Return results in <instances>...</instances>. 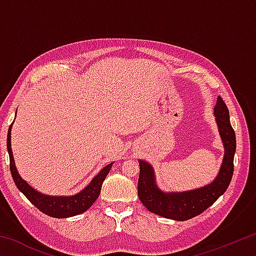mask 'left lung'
<instances>
[{
    "instance_id": "obj_1",
    "label": "left lung",
    "mask_w": 256,
    "mask_h": 256,
    "mask_svg": "<svg viewBox=\"0 0 256 256\" xmlns=\"http://www.w3.org/2000/svg\"><path fill=\"white\" fill-rule=\"evenodd\" d=\"M214 115L224 154L218 174L211 183L183 192H164L156 182L154 167L148 162L138 159V196L150 212L164 218L185 222L202 214L226 192L234 172L236 136L229 120L228 108L220 96L216 99Z\"/></svg>"
}]
</instances>
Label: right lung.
<instances>
[{
	"label": "right lung",
	"mask_w": 256,
	"mask_h": 256,
	"mask_svg": "<svg viewBox=\"0 0 256 256\" xmlns=\"http://www.w3.org/2000/svg\"><path fill=\"white\" fill-rule=\"evenodd\" d=\"M12 125H14V123L10 125L8 131L6 146L8 157H10V170L12 178H14L16 188H18L20 192L24 193L26 198H27L38 210L44 212L47 216H53V218H68V216L84 214V211L88 210L89 208L94 204V201L97 200L99 194H100L102 182L105 180L106 176L112 170V166L114 162H110V164L104 167L84 190H80L79 193L74 194V196H46V194L38 192L37 190L32 188V186L20 176L18 170H16L14 154H12L11 149Z\"/></svg>",
	"instance_id": "right-lung-1"
}]
</instances>
